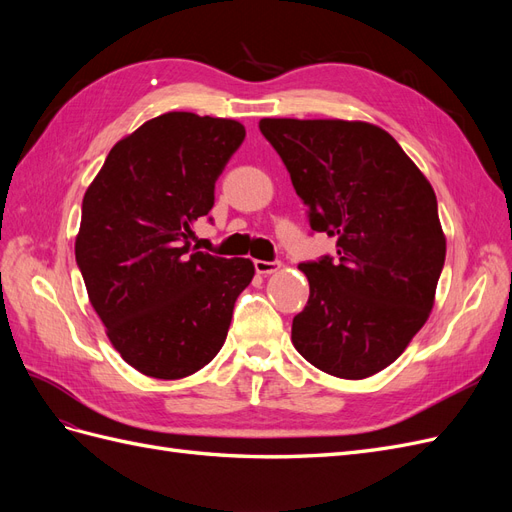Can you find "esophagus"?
<instances>
[{
  "label": "esophagus",
  "instance_id": "34e87169",
  "mask_svg": "<svg viewBox=\"0 0 512 512\" xmlns=\"http://www.w3.org/2000/svg\"><path fill=\"white\" fill-rule=\"evenodd\" d=\"M254 267H256V273H260V275H271V273L282 269V262L280 260H256Z\"/></svg>",
  "mask_w": 512,
  "mask_h": 512
}]
</instances>
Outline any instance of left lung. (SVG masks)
<instances>
[{"instance_id":"8db88e82","label":"left lung","mask_w":512,"mask_h":512,"mask_svg":"<svg viewBox=\"0 0 512 512\" xmlns=\"http://www.w3.org/2000/svg\"><path fill=\"white\" fill-rule=\"evenodd\" d=\"M309 209L337 237V258L303 262L309 299L292 320L305 361L346 380L389 367L423 329L446 237L427 177L395 138L367 121L260 119Z\"/></svg>"}]
</instances>
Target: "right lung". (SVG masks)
<instances>
[{
    "instance_id": "obj_1",
    "label": "right lung",
    "mask_w": 512,
    "mask_h": 512,
    "mask_svg": "<svg viewBox=\"0 0 512 512\" xmlns=\"http://www.w3.org/2000/svg\"><path fill=\"white\" fill-rule=\"evenodd\" d=\"M245 138L243 123L173 111L108 153L83 196L74 254L89 303L121 359L179 380L213 361L250 286V258L194 252L192 222Z\"/></svg>"
}]
</instances>
